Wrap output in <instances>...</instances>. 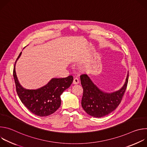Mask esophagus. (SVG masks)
Listing matches in <instances>:
<instances>
[{
  "label": "esophagus",
  "instance_id": "obj_1",
  "mask_svg": "<svg viewBox=\"0 0 147 147\" xmlns=\"http://www.w3.org/2000/svg\"><path fill=\"white\" fill-rule=\"evenodd\" d=\"M73 83L74 84H78L79 83V80H78V78H74L73 81Z\"/></svg>",
  "mask_w": 147,
  "mask_h": 147
}]
</instances>
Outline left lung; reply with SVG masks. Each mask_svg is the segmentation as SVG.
<instances>
[{
    "mask_svg": "<svg viewBox=\"0 0 147 147\" xmlns=\"http://www.w3.org/2000/svg\"><path fill=\"white\" fill-rule=\"evenodd\" d=\"M129 73L123 87L113 93H105L100 91L85 74L80 76L83 88L81 105L88 115L95 117L105 116L115 111L120 103L126 90Z\"/></svg>",
    "mask_w": 147,
    "mask_h": 147,
    "instance_id": "8db88e82",
    "label": "left lung"
}]
</instances>
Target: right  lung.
Masks as SVG:
<instances>
[{
	"instance_id": "obj_1",
	"label": "right lung",
	"mask_w": 147,
	"mask_h": 147,
	"mask_svg": "<svg viewBox=\"0 0 147 147\" xmlns=\"http://www.w3.org/2000/svg\"><path fill=\"white\" fill-rule=\"evenodd\" d=\"M22 52L18 56L14 64L13 77L17 95L22 102L32 113L39 116H47L55 112L60 107V95L67 89L73 81V77L52 78L48 84L37 90H26L20 84L15 71V65Z\"/></svg>"
}]
</instances>
